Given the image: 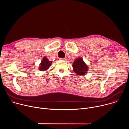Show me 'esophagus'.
<instances>
[{
	"mask_svg": "<svg viewBox=\"0 0 129 129\" xmlns=\"http://www.w3.org/2000/svg\"><path fill=\"white\" fill-rule=\"evenodd\" d=\"M60 60H64V61H66V58H60Z\"/></svg>",
	"mask_w": 129,
	"mask_h": 129,
	"instance_id": "obj_1",
	"label": "esophagus"
}]
</instances>
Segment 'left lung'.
Wrapping results in <instances>:
<instances>
[{
	"label": "left lung",
	"instance_id": "obj_1",
	"mask_svg": "<svg viewBox=\"0 0 129 129\" xmlns=\"http://www.w3.org/2000/svg\"><path fill=\"white\" fill-rule=\"evenodd\" d=\"M72 67L74 71L77 75L84 76L88 71L89 67L84 62L82 58H77L72 64Z\"/></svg>",
	"mask_w": 129,
	"mask_h": 129
}]
</instances>
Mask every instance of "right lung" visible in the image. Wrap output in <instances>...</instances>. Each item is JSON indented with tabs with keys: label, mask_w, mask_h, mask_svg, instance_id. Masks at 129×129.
I'll list each match as a JSON object with an SVG mask.
<instances>
[{
	"label": "right lung",
	"mask_w": 129,
	"mask_h": 129,
	"mask_svg": "<svg viewBox=\"0 0 129 129\" xmlns=\"http://www.w3.org/2000/svg\"><path fill=\"white\" fill-rule=\"evenodd\" d=\"M52 62L51 61H49V60L46 57H44L41 61V63L40 64L39 70L42 71L47 70L51 66Z\"/></svg>",
	"instance_id": "right-lung-1"
}]
</instances>
